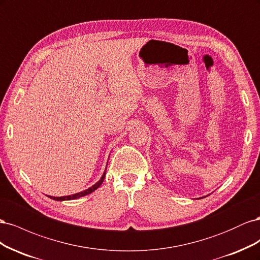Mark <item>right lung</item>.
<instances>
[{
  "label": "right lung",
  "mask_w": 260,
  "mask_h": 260,
  "mask_svg": "<svg viewBox=\"0 0 260 260\" xmlns=\"http://www.w3.org/2000/svg\"><path fill=\"white\" fill-rule=\"evenodd\" d=\"M105 174H106V171L104 172L103 174V176H102V178H101V180L99 181V182H96L95 184L94 185H92L91 187H89L88 190H85V191H83V192H80V193H76V194H74V195H68V196H61V198H53V196H50V199H52V200H55V201H68V200H76V199H79V198H82V196H85V195H88V194H91L93 191H95L96 188L103 183V181H104V178H105Z\"/></svg>",
  "instance_id": "obj_1"
}]
</instances>
